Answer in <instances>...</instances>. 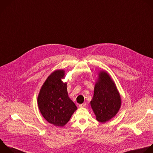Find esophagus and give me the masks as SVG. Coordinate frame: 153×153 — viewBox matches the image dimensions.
Wrapping results in <instances>:
<instances>
[{"label":"esophagus","mask_w":153,"mask_h":153,"mask_svg":"<svg viewBox=\"0 0 153 153\" xmlns=\"http://www.w3.org/2000/svg\"><path fill=\"white\" fill-rule=\"evenodd\" d=\"M86 106V103H83L81 105H79V108H85Z\"/></svg>","instance_id":"esophagus-1"}]
</instances>
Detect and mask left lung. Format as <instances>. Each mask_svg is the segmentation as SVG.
I'll return each mask as SVG.
<instances>
[{"instance_id": "left-lung-1", "label": "left lung", "mask_w": 153, "mask_h": 153, "mask_svg": "<svg viewBox=\"0 0 153 153\" xmlns=\"http://www.w3.org/2000/svg\"><path fill=\"white\" fill-rule=\"evenodd\" d=\"M91 101V108L100 123H106L114 117L121 105L120 94L109 74L105 71L98 73Z\"/></svg>"}]
</instances>
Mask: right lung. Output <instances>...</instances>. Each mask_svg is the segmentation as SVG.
I'll use <instances>...</instances> for the list:
<instances>
[{"label":"right lung","mask_w":153,"mask_h":153,"mask_svg":"<svg viewBox=\"0 0 153 153\" xmlns=\"http://www.w3.org/2000/svg\"><path fill=\"white\" fill-rule=\"evenodd\" d=\"M64 77V70L53 71L42 85L37 100L39 109L45 120L58 127L64 126L77 109L68 95L67 83L61 80Z\"/></svg>","instance_id":"right-lung-1"}]
</instances>
